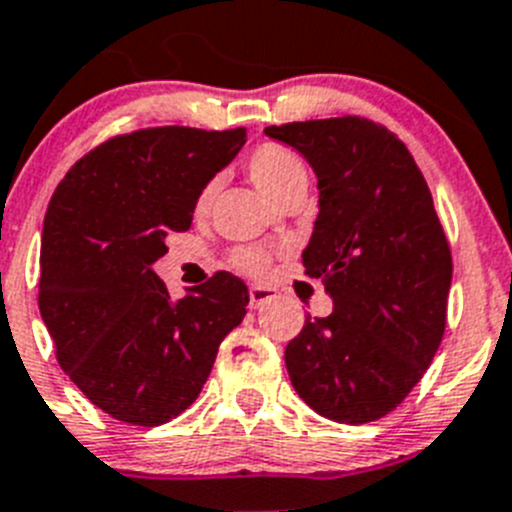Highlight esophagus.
I'll return each mask as SVG.
<instances>
[{
    "mask_svg": "<svg viewBox=\"0 0 512 512\" xmlns=\"http://www.w3.org/2000/svg\"><path fill=\"white\" fill-rule=\"evenodd\" d=\"M273 298H275L273 288H265V285H252L250 288V308H260L262 303L273 301Z\"/></svg>",
    "mask_w": 512,
    "mask_h": 512,
    "instance_id": "esophagus-1",
    "label": "esophagus"
}]
</instances>
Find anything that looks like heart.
<instances>
[{
	"instance_id": "obj_1",
	"label": "heart",
	"mask_w": 512,
	"mask_h": 512,
	"mask_svg": "<svg viewBox=\"0 0 512 512\" xmlns=\"http://www.w3.org/2000/svg\"><path fill=\"white\" fill-rule=\"evenodd\" d=\"M247 176L252 178L262 193H267L270 199L278 201L290 186H296L298 181H306V165L298 158L290 147L280 145V142H262L247 155L245 160ZM214 196V183H206L201 193L196 196V214H204ZM232 262L245 270V273L260 275L267 267V255L262 250H252V247H242L232 255Z\"/></svg>"
}]
</instances>
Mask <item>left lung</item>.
<instances>
[{
    "label": "left lung",
    "instance_id": "obj_1",
    "mask_svg": "<svg viewBox=\"0 0 512 512\" xmlns=\"http://www.w3.org/2000/svg\"><path fill=\"white\" fill-rule=\"evenodd\" d=\"M319 176L303 250L334 311L285 347L296 393L336 423L388 416L428 370L446 329L451 250L428 183L398 135L365 117L267 127Z\"/></svg>",
    "mask_w": 512,
    "mask_h": 512
}]
</instances>
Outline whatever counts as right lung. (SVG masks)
Listing matches in <instances>:
<instances>
[{"label": "right lung", "mask_w": 512, "mask_h": 512, "mask_svg": "<svg viewBox=\"0 0 512 512\" xmlns=\"http://www.w3.org/2000/svg\"><path fill=\"white\" fill-rule=\"evenodd\" d=\"M247 130L147 127L109 137L71 165L45 211L40 313L76 388L132 426H160L199 398L247 285L219 270L170 301L153 262L191 227L201 188Z\"/></svg>", "instance_id": "add662e5"}]
</instances>
